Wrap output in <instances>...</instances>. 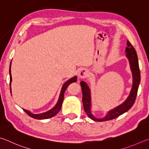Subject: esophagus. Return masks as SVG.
Returning a JSON list of instances; mask_svg holds the SVG:
<instances>
[{"instance_id": "1", "label": "esophagus", "mask_w": 149, "mask_h": 149, "mask_svg": "<svg viewBox=\"0 0 149 149\" xmlns=\"http://www.w3.org/2000/svg\"><path fill=\"white\" fill-rule=\"evenodd\" d=\"M88 74H89V72H88V70L82 69L80 70L79 72V77L80 79H84V78L88 77Z\"/></svg>"}]
</instances>
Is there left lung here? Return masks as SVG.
I'll return each mask as SVG.
<instances>
[{
    "label": "left lung",
    "mask_w": 149,
    "mask_h": 149,
    "mask_svg": "<svg viewBox=\"0 0 149 149\" xmlns=\"http://www.w3.org/2000/svg\"><path fill=\"white\" fill-rule=\"evenodd\" d=\"M127 47L126 48V56L130 63V69L132 73L133 84L132 87L128 97L120 105H118L113 109L109 110L106 115L103 118H96L92 113V97H91L90 88L86 82H80L82 92V103L84 111L87 115L92 120L97 122L107 121L116 118L122 115L132 108L137 97L138 88L140 84L141 74L138 62V57L134 47L129 41L127 42Z\"/></svg>",
    "instance_id": "8db88e82"
}]
</instances>
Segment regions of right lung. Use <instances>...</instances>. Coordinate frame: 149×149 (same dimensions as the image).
Segmentation results:
<instances>
[{"label": "right lung", "instance_id": "right-lung-1", "mask_svg": "<svg viewBox=\"0 0 149 149\" xmlns=\"http://www.w3.org/2000/svg\"><path fill=\"white\" fill-rule=\"evenodd\" d=\"M11 63H10V69H9V73H10V92L12 93V90H11V82L12 80V74H11ZM77 77L74 76L72 78H70L69 80H68L67 82H65L63 86L61 88V92H60L59 94V97L58 99V101L56 103V105H55L53 108L51 109L50 110H49L48 111L45 112V113H40V114H33L30 112L29 111L26 110V109H23V110L26 113H27L29 116L32 117L33 118L35 119H38V120H43V119H48L49 118H52L54 116H56V114L59 113L60 109L61 108V105L63 103V99H64V93L65 90H66L67 88L69 86V85L70 84H71L72 82H77Z\"/></svg>", "mask_w": 149, "mask_h": 149}]
</instances>
